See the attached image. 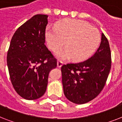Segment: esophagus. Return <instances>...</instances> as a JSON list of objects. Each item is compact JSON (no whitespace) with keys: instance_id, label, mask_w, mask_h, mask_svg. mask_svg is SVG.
I'll list each match as a JSON object with an SVG mask.
<instances>
[{"instance_id":"obj_1","label":"esophagus","mask_w":122,"mask_h":122,"mask_svg":"<svg viewBox=\"0 0 122 122\" xmlns=\"http://www.w3.org/2000/svg\"><path fill=\"white\" fill-rule=\"evenodd\" d=\"M63 65V63L61 60H57V67H59V68H61L62 66V65Z\"/></svg>"}]
</instances>
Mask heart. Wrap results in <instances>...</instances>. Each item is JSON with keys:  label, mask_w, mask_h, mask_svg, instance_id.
Here are the masks:
<instances>
[{"label": "heart", "mask_w": 122, "mask_h": 122, "mask_svg": "<svg viewBox=\"0 0 122 122\" xmlns=\"http://www.w3.org/2000/svg\"><path fill=\"white\" fill-rule=\"evenodd\" d=\"M46 37L49 47L53 51L65 44L66 47L57 52L61 59L73 57L75 61H82L90 57L98 48L101 34L97 28L81 20L67 19L59 22L55 28H47Z\"/></svg>", "instance_id": "1"}]
</instances>
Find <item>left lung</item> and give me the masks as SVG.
I'll return each mask as SVG.
<instances>
[{"mask_svg":"<svg viewBox=\"0 0 122 122\" xmlns=\"http://www.w3.org/2000/svg\"><path fill=\"white\" fill-rule=\"evenodd\" d=\"M109 42L102 33L101 42L95 54L85 61L61 67L65 96L75 104H85L96 97L103 89L112 66Z\"/></svg>","mask_w":122,"mask_h":122,"instance_id":"8db88e82","label":"left lung"}]
</instances>
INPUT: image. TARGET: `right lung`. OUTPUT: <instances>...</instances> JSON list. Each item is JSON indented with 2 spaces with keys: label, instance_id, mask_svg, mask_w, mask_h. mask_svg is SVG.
<instances>
[{
  "label": "right lung",
  "instance_id": "add662e5",
  "mask_svg": "<svg viewBox=\"0 0 122 122\" xmlns=\"http://www.w3.org/2000/svg\"><path fill=\"white\" fill-rule=\"evenodd\" d=\"M47 15L37 14L18 28L7 52L10 81L16 92L27 100L46 92L50 71L57 60L45 45Z\"/></svg>",
  "mask_w": 122,
  "mask_h": 122
}]
</instances>
